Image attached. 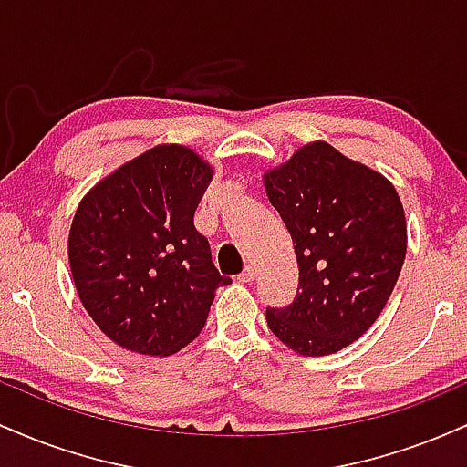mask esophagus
I'll list each match as a JSON object with an SVG mask.
<instances>
[{
    "label": "esophagus",
    "instance_id": "esophagus-1",
    "mask_svg": "<svg viewBox=\"0 0 467 467\" xmlns=\"http://www.w3.org/2000/svg\"><path fill=\"white\" fill-rule=\"evenodd\" d=\"M254 276H256V267L254 265H248L244 272H241L237 278H239L241 283H252V281H254Z\"/></svg>",
    "mask_w": 467,
    "mask_h": 467
}]
</instances>
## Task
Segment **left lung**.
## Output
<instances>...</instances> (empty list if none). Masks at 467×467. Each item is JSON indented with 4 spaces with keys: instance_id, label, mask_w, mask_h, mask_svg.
<instances>
[{
    "instance_id": "1",
    "label": "left lung",
    "mask_w": 467,
    "mask_h": 467,
    "mask_svg": "<svg viewBox=\"0 0 467 467\" xmlns=\"http://www.w3.org/2000/svg\"><path fill=\"white\" fill-rule=\"evenodd\" d=\"M264 182L298 261L296 298L267 309V325L301 356L345 349L378 320L398 283L406 256L398 191L323 140L296 149Z\"/></svg>"
}]
</instances>
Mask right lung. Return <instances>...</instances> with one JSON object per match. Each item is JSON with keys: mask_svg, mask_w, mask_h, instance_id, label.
<instances>
[{"mask_svg": "<svg viewBox=\"0 0 467 467\" xmlns=\"http://www.w3.org/2000/svg\"><path fill=\"white\" fill-rule=\"evenodd\" d=\"M213 166L184 144H158L89 189L67 237L69 270L99 329L140 356H171L200 336L217 287L195 228Z\"/></svg>", "mask_w": 467, "mask_h": 467, "instance_id": "right-lung-1", "label": "right lung"}]
</instances>
